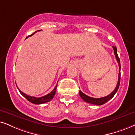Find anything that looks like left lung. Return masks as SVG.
<instances>
[{"label":"left lung","instance_id":"left-lung-1","mask_svg":"<svg viewBox=\"0 0 135 135\" xmlns=\"http://www.w3.org/2000/svg\"><path fill=\"white\" fill-rule=\"evenodd\" d=\"M113 49L114 50V54L115 55V57L116 59H117L118 64L119 65V74H118V83L117 85V86L115 88V90H113L112 93H110V95H107V96L104 97H102V98H93V97H88L87 95H86L84 93H83L81 90H80L79 92V95L80 97L83 99V100H84L85 102L88 103H91V104H93V105H102L105 104V103H107V102L109 101L110 99H112L113 98L114 95H115V93H117V91L118 90L119 86H120V76H121V73H120V70H121V65H120V59H119L118 55L117 54V49L116 47H113Z\"/></svg>","mask_w":135,"mask_h":135}]
</instances>
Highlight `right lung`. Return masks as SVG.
<instances>
[{"label":"right lung","mask_w":135,"mask_h":135,"mask_svg":"<svg viewBox=\"0 0 135 135\" xmlns=\"http://www.w3.org/2000/svg\"><path fill=\"white\" fill-rule=\"evenodd\" d=\"M37 31H41L40 30H37ZM37 32H35L34 33H33L32 34V35H29V36H28L27 37H30L32 36V35H33L34 33H36ZM57 85H56L55 87L54 88V89L52 90V91L50 92V93H49V94H47V95H45V96L44 97H39V98H37V97H31V96H29V95L25 94V93H23L21 90H20L19 88H18V91H20V93H21V95L22 96H23L25 97V98L27 99L28 101H29L30 102H31V103H33V104H35V105H39V104H42V103H46V102H48L49 101H50L52 99L54 98V95L55 94V92H56V90H57Z\"/></svg>","instance_id":"add662e5"}]
</instances>
